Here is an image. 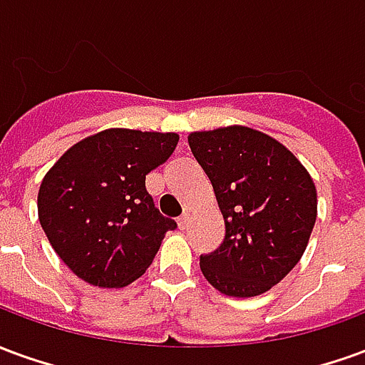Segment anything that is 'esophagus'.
Wrapping results in <instances>:
<instances>
[{"instance_id": "1", "label": "esophagus", "mask_w": 365, "mask_h": 365, "mask_svg": "<svg viewBox=\"0 0 365 365\" xmlns=\"http://www.w3.org/2000/svg\"><path fill=\"white\" fill-rule=\"evenodd\" d=\"M187 225H190V215L187 213H183L182 217H180V219H178V227H180V229H187Z\"/></svg>"}]
</instances>
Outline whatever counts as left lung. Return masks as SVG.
<instances>
[{"mask_svg": "<svg viewBox=\"0 0 365 365\" xmlns=\"http://www.w3.org/2000/svg\"><path fill=\"white\" fill-rule=\"evenodd\" d=\"M211 180L225 238L199 268L229 297H256L279 283L305 252L317 221V187L297 156L274 136L230 125L190 133Z\"/></svg>", "mask_w": 365, "mask_h": 365, "instance_id": "left-lung-1", "label": "left lung"}]
</instances>
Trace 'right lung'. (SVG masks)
Here are the masks:
<instances>
[{
    "label": "right lung",
    "instance_id": "obj_1",
    "mask_svg": "<svg viewBox=\"0 0 365 365\" xmlns=\"http://www.w3.org/2000/svg\"><path fill=\"white\" fill-rule=\"evenodd\" d=\"M178 133L105 128L60 156L38 187V221L48 242L80 279L125 287L150 266L172 219L146 191V175L164 164Z\"/></svg>",
    "mask_w": 365,
    "mask_h": 365
}]
</instances>
